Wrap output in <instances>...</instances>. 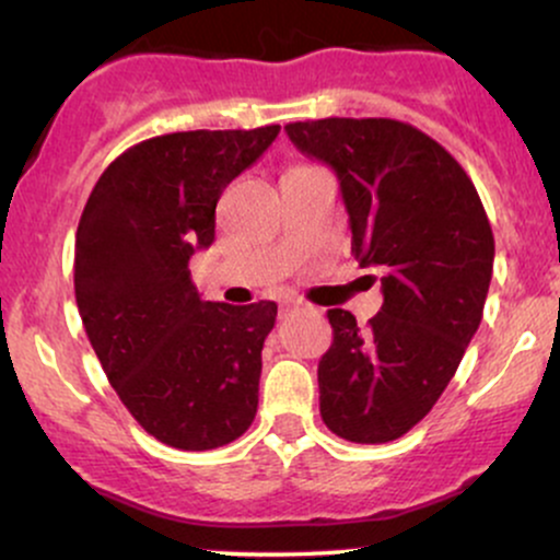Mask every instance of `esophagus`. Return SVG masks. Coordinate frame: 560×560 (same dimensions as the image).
Listing matches in <instances>:
<instances>
[{"label":"esophagus","instance_id":"34e87169","mask_svg":"<svg viewBox=\"0 0 560 560\" xmlns=\"http://www.w3.org/2000/svg\"><path fill=\"white\" fill-rule=\"evenodd\" d=\"M294 311H302V302H287V305H281V316H292Z\"/></svg>","mask_w":560,"mask_h":560}]
</instances>
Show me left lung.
<instances>
[{
    "label": "left lung",
    "instance_id": "obj_1",
    "mask_svg": "<svg viewBox=\"0 0 560 560\" xmlns=\"http://www.w3.org/2000/svg\"><path fill=\"white\" fill-rule=\"evenodd\" d=\"M302 155L337 173L361 268L382 273V311L361 329L331 307L318 363L320 419L334 434L382 445L440 400L477 334L494 240L471 178L442 144L389 118L289 124Z\"/></svg>",
    "mask_w": 560,
    "mask_h": 560
}]
</instances>
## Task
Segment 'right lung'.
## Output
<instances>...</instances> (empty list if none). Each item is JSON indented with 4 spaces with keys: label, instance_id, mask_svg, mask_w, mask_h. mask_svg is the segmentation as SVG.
<instances>
[{
    "label": "right lung",
    "instance_id": "add662e5",
    "mask_svg": "<svg viewBox=\"0 0 560 560\" xmlns=\"http://www.w3.org/2000/svg\"><path fill=\"white\" fill-rule=\"evenodd\" d=\"M279 131L147 139L107 165L83 208L73 271L83 329L128 413L163 445H229L258 413L276 302L202 300L189 260L215 240L223 189Z\"/></svg>",
    "mask_w": 560,
    "mask_h": 560
}]
</instances>
